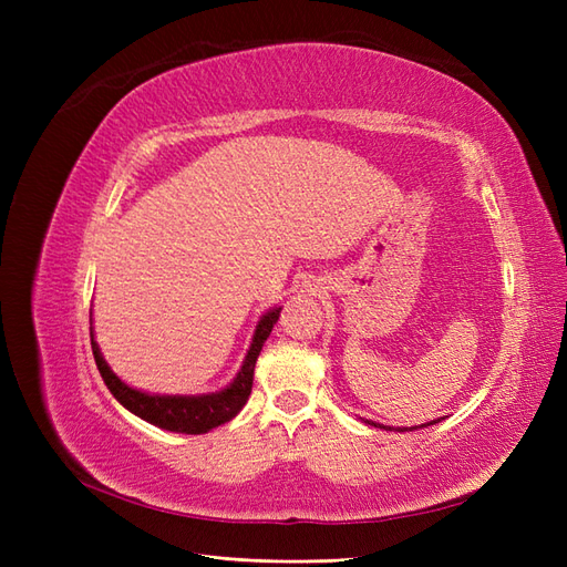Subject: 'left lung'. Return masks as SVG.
<instances>
[{
	"mask_svg": "<svg viewBox=\"0 0 567 567\" xmlns=\"http://www.w3.org/2000/svg\"><path fill=\"white\" fill-rule=\"evenodd\" d=\"M433 423H437V421H431V423H427V425H433ZM371 425H375V423H371ZM425 427V425H423Z\"/></svg>",
	"mask_w": 567,
	"mask_h": 567,
	"instance_id": "8db88e82",
	"label": "left lung"
}]
</instances>
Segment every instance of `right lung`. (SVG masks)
Masks as SVG:
<instances>
[{"label":"right lung","instance_id":"right-lung-1","mask_svg":"<svg viewBox=\"0 0 567 567\" xmlns=\"http://www.w3.org/2000/svg\"><path fill=\"white\" fill-rule=\"evenodd\" d=\"M279 315H281V307L267 312L260 319V323H257L255 336H252V346L246 354V362H244L241 371H238V375H236V381L221 392L200 394V398H161V394H146V392H140V390L125 385L104 362V357H101L99 346L94 342V333L90 329L92 352H94L101 379H104V383L113 392V398L125 409H130L132 414L163 427V431L200 435V433L213 431V427H217L221 423L231 421L248 402L250 390H252L255 362H257V357H260L265 340L269 338Z\"/></svg>","mask_w":567,"mask_h":567}]
</instances>
